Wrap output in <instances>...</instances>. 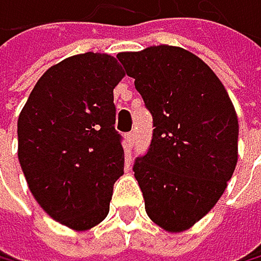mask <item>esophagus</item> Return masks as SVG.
I'll return each instance as SVG.
<instances>
[{
    "label": "esophagus",
    "mask_w": 261,
    "mask_h": 261,
    "mask_svg": "<svg viewBox=\"0 0 261 261\" xmlns=\"http://www.w3.org/2000/svg\"><path fill=\"white\" fill-rule=\"evenodd\" d=\"M134 140H136V132H129L125 134V142H127V145L132 147L134 145Z\"/></svg>",
    "instance_id": "34e87169"
}]
</instances>
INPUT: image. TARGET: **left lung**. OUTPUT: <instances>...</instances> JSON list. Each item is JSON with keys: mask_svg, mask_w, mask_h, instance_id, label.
<instances>
[{"mask_svg": "<svg viewBox=\"0 0 261 261\" xmlns=\"http://www.w3.org/2000/svg\"><path fill=\"white\" fill-rule=\"evenodd\" d=\"M117 59L153 117L150 147L134 163L145 211L167 232H183L216 206L236 170V109L214 71L181 47Z\"/></svg>", "mask_w": 261, "mask_h": 261, "instance_id": "obj_1", "label": "left lung"}]
</instances>
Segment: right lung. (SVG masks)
I'll return each mask as SVG.
<instances>
[{
	"label": "right lung",
	"instance_id": "1",
	"mask_svg": "<svg viewBox=\"0 0 261 261\" xmlns=\"http://www.w3.org/2000/svg\"><path fill=\"white\" fill-rule=\"evenodd\" d=\"M124 71L108 54H80L50 67L17 119V156L32 196L73 230L98 225L124 173L114 88Z\"/></svg>",
	"mask_w": 261,
	"mask_h": 261
}]
</instances>
